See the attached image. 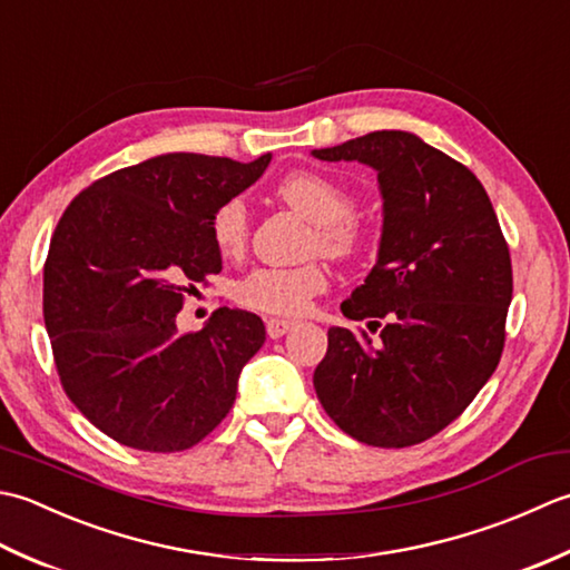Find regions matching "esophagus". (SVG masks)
Here are the masks:
<instances>
[{
	"label": "esophagus",
	"instance_id": "34e87169",
	"mask_svg": "<svg viewBox=\"0 0 570 570\" xmlns=\"http://www.w3.org/2000/svg\"><path fill=\"white\" fill-rule=\"evenodd\" d=\"M265 327H268V336L271 340H281L283 334H287L289 330L295 327V322L289 320H277V317H271L268 322H265Z\"/></svg>",
	"mask_w": 570,
	"mask_h": 570
}]
</instances>
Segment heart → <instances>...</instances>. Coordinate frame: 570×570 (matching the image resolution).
<instances>
[{
    "label": "heart",
    "mask_w": 570,
    "mask_h": 570,
    "mask_svg": "<svg viewBox=\"0 0 570 570\" xmlns=\"http://www.w3.org/2000/svg\"><path fill=\"white\" fill-rule=\"evenodd\" d=\"M277 199L293 206L315 224L309 236V248L330 258H352L364 248L366 234L352 216L356 196L340 181L324 177L320 171H295L275 187ZM250 236V218L246 202L226 199L212 216V240L220 255L236 258L243 253ZM330 285V273L322 263L312 261L295 268H255L234 285L238 305L265 312V315L295 317L307 309L309 299L322 295Z\"/></svg>",
    "instance_id": "1"
}]
</instances>
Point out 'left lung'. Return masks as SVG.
I'll list each match as a JSON object with an SVG mask.
<instances>
[{"instance_id": "8db88e82", "label": "left lung", "mask_w": 570, "mask_h": 570, "mask_svg": "<svg viewBox=\"0 0 570 570\" xmlns=\"http://www.w3.org/2000/svg\"><path fill=\"white\" fill-rule=\"evenodd\" d=\"M324 161L379 171L383 234L366 283L344 317L387 324L332 327L315 391L358 443L409 448L443 431L478 396L504 352L512 258L474 174L421 137L379 130L315 149Z\"/></svg>"}]
</instances>
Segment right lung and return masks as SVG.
<instances>
[{"mask_svg": "<svg viewBox=\"0 0 570 570\" xmlns=\"http://www.w3.org/2000/svg\"><path fill=\"white\" fill-rule=\"evenodd\" d=\"M268 161L159 155L92 181L58 220L43 263L56 371L76 409L120 445L194 448L234 405L263 320L220 307L204 330L179 334L177 315L220 273L214 212Z\"/></svg>", "mask_w": 570, "mask_h": 570, "instance_id": "obj_1", "label": "right lung"}]
</instances>
